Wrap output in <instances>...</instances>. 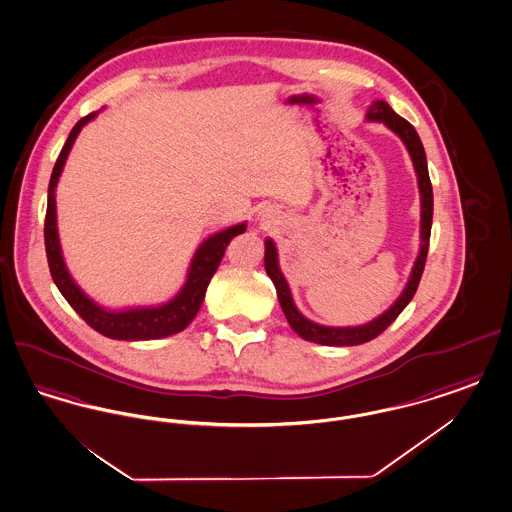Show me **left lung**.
I'll return each mask as SVG.
<instances>
[{
	"label": "left lung",
	"instance_id": "1",
	"mask_svg": "<svg viewBox=\"0 0 512 512\" xmlns=\"http://www.w3.org/2000/svg\"><path fill=\"white\" fill-rule=\"evenodd\" d=\"M365 119L368 122H384V126H388L409 151V157L413 161L414 172H416L418 194H420V247H418V255L414 259V265L403 292L382 315L368 320L365 324H357V326H326V324H318L315 320L305 317L297 309L290 284L280 268L276 244L267 238L265 240V270H267L270 280L274 282L278 301L286 315V320L290 322V326L297 336H301L303 340L320 343V345H359V343H365V341L374 340L376 336H380L391 322L401 315V311L411 303L414 292L418 288L422 270L426 265V255H428L432 215H434V194H432L424 146H422L413 124L405 121L403 117H399L388 105V101H384V99H376L370 103Z\"/></svg>",
	"mask_w": 512,
	"mask_h": 512
}]
</instances>
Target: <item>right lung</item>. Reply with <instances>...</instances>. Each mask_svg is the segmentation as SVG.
<instances>
[{
  "label": "right lung",
  "mask_w": 512,
  "mask_h": 512,
  "mask_svg": "<svg viewBox=\"0 0 512 512\" xmlns=\"http://www.w3.org/2000/svg\"><path fill=\"white\" fill-rule=\"evenodd\" d=\"M99 111L80 119L74 124L65 146L61 149L55 167L49 178L48 211H46V226H44V240H46V253H48L49 272L61 295L69 301L74 311L84 318L96 332L103 334L111 340L146 341L161 340L167 336H174L182 332L192 320L201 303L205 299L207 286L217 272L224 249L230 240L238 234H244L247 222H240L228 226L205 238L197 245L190 267L186 272V280L180 290L172 295L169 301L157 305H138V307H124V309H109L99 305L88 293L84 292L67 268L63 249L59 242L57 230V205H55V188L65 169L67 157L73 149L74 142L80 130L90 121L98 117Z\"/></svg>",
  "instance_id": "1"
}]
</instances>
